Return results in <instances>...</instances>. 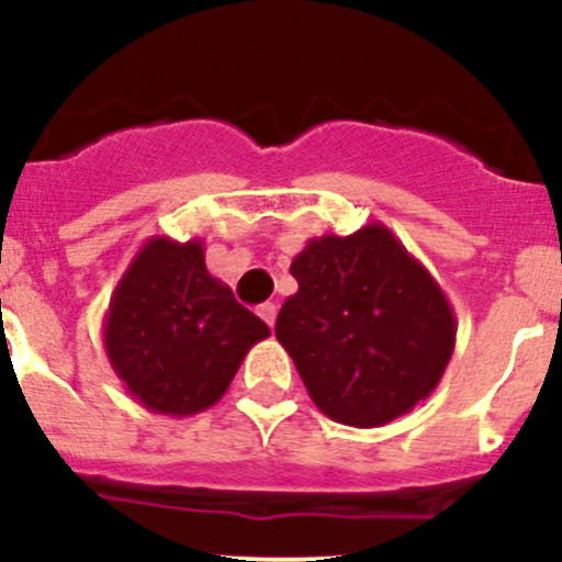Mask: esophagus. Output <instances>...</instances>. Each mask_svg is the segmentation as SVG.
<instances>
[{
    "label": "esophagus",
    "mask_w": 562,
    "mask_h": 562,
    "mask_svg": "<svg viewBox=\"0 0 562 562\" xmlns=\"http://www.w3.org/2000/svg\"><path fill=\"white\" fill-rule=\"evenodd\" d=\"M258 317H261L263 323H267L271 328V325H274V319H277V306L271 304V301H267V304L258 306Z\"/></svg>",
    "instance_id": "obj_1"
}]
</instances>
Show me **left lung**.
<instances>
[{"label": "left lung", "mask_w": 562, "mask_h": 562, "mask_svg": "<svg viewBox=\"0 0 562 562\" xmlns=\"http://www.w3.org/2000/svg\"><path fill=\"white\" fill-rule=\"evenodd\" d=\"M291 274L299 291L274 333L325 416L381 427L440 384L456 347L451 301L384 224L312 237Z\"/></svg>", "instance_id": "obj_1"}]
</instances>
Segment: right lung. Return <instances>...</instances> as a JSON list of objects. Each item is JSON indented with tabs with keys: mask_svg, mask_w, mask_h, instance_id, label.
<instances>
[{
	"mask_svg": "<svg viewBox=\"0 0 562 562\" xmlns=\"http://www.w3.org/2000/svg\"><path fill=\"white\" fill-rule=\"evenodd\" d=\"M267 336V323L207 271L202 239H146L103 317V347L127 394L176 418L218 403Z\"/></svg>",
	"mask_w": 562,
	"mask_h": 562,
	"instance_id": "add662e5",
	"label": "right lung"
}]
</instances>
